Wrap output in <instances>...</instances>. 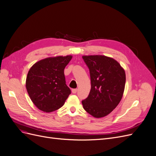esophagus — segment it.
<instances>
[{
	"mask_svg": "<svg viewBox=\"0 0 156 156\" xmlns=\"http://www.w3.org/2000/svg\"><path fill=\"white\" fill-rule=\"evenodd\" d=\"M72 93H73V94H75V93H77V88H74V89H72Z\"/></svg>",
	"mask_w": 156,
	"mask_h": 156,
	"instance_id": "34e87169",
	"label": "esophagus"
}]
</instances>
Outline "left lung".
I'll return each mask as SVG.
<instances>
[{"instance_id":"8db88e82","label":"left lung","mask_w":156,"mask_h":156,"mask_svg":"<svg viewBox=\"0 0 156 156\" xmlns=\"http://www.w3.org/2000/svg\"><path fill=\"white\" fill-rule=\"evenodd\" d=\"M83 58L91 81L89 95L82 101L83 108L94 117H104L115 109L123 96L125 71L116 60L104 55H85Z\"/></svg>"}]
</instances>
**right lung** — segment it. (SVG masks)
Returning a JSON list of instances; mask_svg holds the SVG:
<instances>
[{"label": "right lung", "mask_w": 156, "mask_h": 156, "mask_svg": "<svg viewBox=\"0 0 156 156\" xmlns=\"http://www.w3.org/2000/svg\"><path fill=\"white\" fill-rule=\"evenodd\" d=\"M72 55L42 59L29 69L26 88L30 100L40 110L51 112L62 107L71 94L64 70Z\"/></svg>", "instance_id": "add662e5"}]
</instances>
